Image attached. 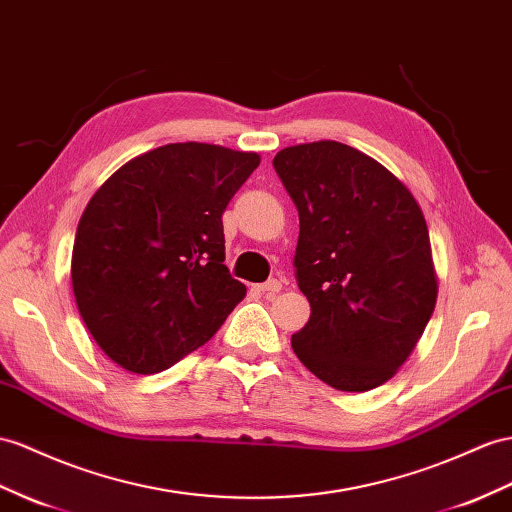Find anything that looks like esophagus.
<instances>
[{
    "label": "esophagus",
    "mask_w": 512,
    "mask_h": 512,
    "mask_svg": "<svg viewBox=\"0 0 512 512\" xmlns=\"http://www.w3.org/2000/svg\"><path fill=\"white\" fill-rule=\"evenodd\" d=\"M281 281H277V279H270V281H266V283H259L257 285V290L261 292V294H264L266 298H274V296H277L279 292H281Z\"/></svg>",
    "instance_id": "1"
}]
</instances>
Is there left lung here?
Segmentation results:
<instances>
[{
	"instance_id": "obj_1",
	"label": "left lung",
	"mask_w": 512,
	"mask_h": 512,
	"mask_svg": "<svg viewBox=\"0 0 512 512\" xmlns=\"http://www.w3.org/2000/svg\"><path fill=\"white\" fill-rule=\"evenodd\" d=\"M274 170L298 209L296 283L311 305L292 348L339 391L387 383L437 303L422 209L402 181L335 140L296 144Z\"/></svg>"
}]
</instances>
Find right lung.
<instances>
[{"instance_id":"right-lung-1","label":"right lung","mask_w":512,"mask_h":512,"mask_svg":"<svg viewBox=\"0 0 512 512\" xmlns=\"http://www.w3.org/2000/svg\"><path fill=\"white\" fill-rule=\"evenodd\" d=\"M257 166V153L175 142L134 157L90 199L73 244V294L121 368L168 370L244 298L222 264V212Z\"/></svg>"}]
</instances>
